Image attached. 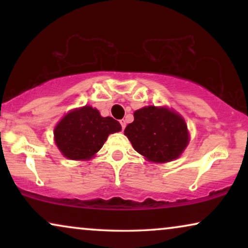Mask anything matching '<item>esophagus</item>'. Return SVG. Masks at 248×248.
Here are the masks:
<instances>
[{"mask_svg":"<svg viewBox=\"0 0 248 248\" xmlns=\"http://www.w3.org/2000/svg\"><path fill=\"white\" fill-rule=\"evenodd\" d=\"M120 123H121V125H122V128H123V130H124L125 126H126V121H125V120H121Z\"/></svg>","mask_w":248,"mask_h":248,"instance_id":"esophagus-1","label":"esophagus"}]
</instances>
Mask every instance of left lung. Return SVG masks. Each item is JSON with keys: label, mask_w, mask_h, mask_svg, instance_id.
Wrapping results in <instances>:
<instances>
[{"label": "left lung", "mask_w": 248, "mask_h": 248, "mask_svg": "<svg viewBox=\"0 0 248 248\" xmlns=\"http://www.w3.org/2000/svg\"><path fill=\"white\" fill-rule=\"evenodd\" d=\"M124 134L134 150L152 162L175 160L187 147L189 135L184 118L167 107L147 106L134 111Z\"/></svg>", "instance_id": "left-lung-1"}]
</instances>
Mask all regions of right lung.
I'll use <instances>...</instances> for the list:
<instances>
[{"label": "right lung", "instance_id": "right-lung-1", "mask_svg": "<svg viewBox=\"0 0 248 248\" xmlns=\"http://www.w3.org/2000/svg\"><path fill=\"white\" fill-rule=\"evenodd\" d=\"M122 130L113 117H103L96 108L83 106L67 113L54 128L59 150L71 160H89L100 150L108 135Z\"/></svg>", "mask_w": 248, "mask_h": 248}]
</instances>
